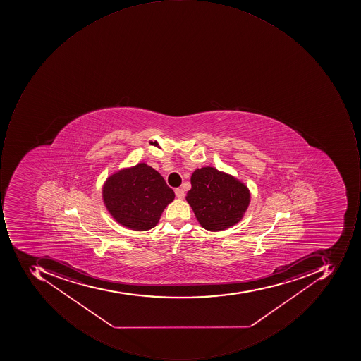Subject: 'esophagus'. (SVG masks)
<instances>
[{"instance_id": "obj_1", "label": "esophagus", "mask_w": 361, "mask_h": 361, "mask_svg": "<svg viewBox=\"0 0 361 361\" xmlns=\"http://www.w3.org/2000/svg\"><path fill=\"white\" fill-rule=\"evenodd\" d=\"M176 196H177V198H179V200H183L184 198V191L182 189H176L175 190Z\"/></svg>"}]
</instances>
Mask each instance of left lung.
Segmentation results:
<instances>
[{
	"instance_id": "obj_1",
	"label": "left lung",
	"mask_w": 361,
	"mask_h": 361,
	"mask_svg": "<svg viewBox=\"0 0 361 361\" xmlns=\"http://www.w3.org/2000/svg\"><path fill=\"white\" fill-rule=\"evenodd\" d=\"M191 184L186 200L200 226L208 231H221L238 224L250 205L247 186L216 168L196 169Z\"/></svg>"
}]
</instances>
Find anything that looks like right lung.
Returning a JSON list of instances; mask_svg holds the SVG:
<instances>
[{
	"label": "right lung",
	"instance_id": "obj_1",
	"mask_svg": "<svg viewBox=\"0 0 361 361\" xmlns=\"http://www.w3.org/2000/svg\"><path fill=\"white\" fill-rule=\"evenodd\" d=\"M173 198L175 192L161 173L144 163L119 170L103 185L104 204L111 217L135 231L154 228Z\"/></svg>",
	"mask_w": 361,
	"mask_h": 361
}]
</instances>
